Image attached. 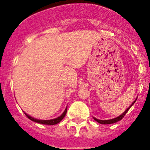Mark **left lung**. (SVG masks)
I'll return each instance as SVG.
<instances>
[{
	"instance_id": "8db88e82",
	"label": "left lung",
	"mask_w": 150,
	"mask_h": 150,
	"mask_svg": "<svg viewBox=\"0 0 150 150\" xmlns=\"http://www.w3.org/2000/svg\"><path fill=\"white\" fill-rule=\"evenodd\" d=\"M136 100H137V99H135L133 103H132V104H131V105H130L129 107H128L126 110H125V111H124V112H123L122 114H121V115H120V116H118V117L114 118V119H111V120H98V119H96V118H95V117H93V119L95 120V121L98 122V123H100V124H103V125L112 124V123L117 122H119V121H120V120H122V118L124 117L125 115L126 114L127 112H128V110H129L130 108H131V107H132V105H133V104H134L135 101H136Z\"/></svg>"
}]
</instances>
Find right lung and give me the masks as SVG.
Wrapping results in <instances>:
<instances>
[{"instance_id": "1", "label": "right lung", "mask_w": 150, "mask_h": 150, "mask_svg": "<svg viewBox=\"0 0 150 150\" xmlns=\"http://www.w3.org/2000/svg\"><path fill=\"white\" fill-rule=\"evenodd\" d=\"M67 107H66L65 110H64V111L63 112V113H62L61 116H59V117L55 118V119H52V120H38V119H35V118L32 117V116H29V115L27 114L26 112H25V114L26 115V116L28 118L29 120H30L31 121L34 122L40 123V124H43V125H56V124H58V123H59L62 120H63L64 117L65 116L66 113H67Z\"/></svg>"}]
</instances>
